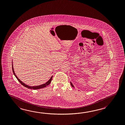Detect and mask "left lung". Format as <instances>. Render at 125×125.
<instances>
[{"mask_svg": "<svg viewBox=\"0 0 125 125\" xmlns=\"http://www.w3.org/2000/svg\"><path fill=\"white\" fill-rule=\"evenodd\" d=\"M70 83H71V85H72V86L73 87H74V85H73V84H72V83L71 82H70Z\"/></svg>", "mask_w": 125, "mask_h": 125, "instance_id": "8db88e82", "label": "left lung"}]
</instances>
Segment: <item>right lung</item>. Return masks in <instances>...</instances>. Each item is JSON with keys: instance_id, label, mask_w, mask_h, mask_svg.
<instances>
[{"instance_id": "1", "label": "right lung", "mask_w": 125, "mask_h": 125, "mask_svg": "<svg viewBox=\"0 0 125 125\" xmlns=\"http://www.w3.org/2000/svg\"><path fill=\"white\" fill-rule=\"evenodd\" d=\"M12 69L13 73V74H14V75L15 76V77H16L17 78V79H18V81L21 84H22V85H23L24 86L26 87V88H29V89H33V90H38V89H42V88H44V87H46L47 86L49 85L50 84V83H51V81H52V76H51V77L50 78V80H49L48 81H47V82H46L45 84H41V85H38V86H29V85H27V84H25V83H24L23 82H22V81H20V79L18 78V77H17V76L16 75V74H15V73L14 71V69H13V65H12Z\"/></svg>"}]
</instances>
